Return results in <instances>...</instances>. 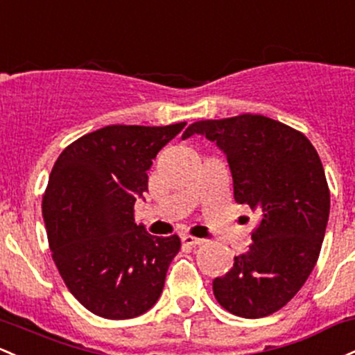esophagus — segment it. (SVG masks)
I'll list each match as a JSON object with an SVG mask.
<instances>
[{"instance_id":"1","label":"esophagus","mask_w":355,"mask_h":355,"mask_svg":"<svg viewBox=\"0 0 355 355\" xmlns=\"http://www.w3.org/2000/svg\"><path fill=\"white\" fill-rule=\"evenodd\" d=\"M182 243H184L185 246L196 248V246H202V244L205 243V239H200V237H193L190 234H184V236H182Z\"/></svg>"}]
</instances>
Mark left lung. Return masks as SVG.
<instances>
[{"label": "left lung", "instance_id": "left-lung-1", "mask_svg": "<svg viewBox=\"0 0 355 355\" xmlns=\"http://www.w3.org/2000/svg\"><path fill=\"white\" fill-rule=\"evenodd\" d=\"M204 135L224 151L237 204L259 212L248 252L212 282L217 302L237 317L275 313L315 268L330 212L320 157L305 135L261 114L197 121L182 135Z\"/></svg>", "mask_w": 355, "mask_h": 355}]
</instances>
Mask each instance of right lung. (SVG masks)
I'll return each instance as SVG.
<instances>
[{
    "label": "right lung",
    "instance_id": "add662e5",
    "mask_svg": "<svg viewBox=\"0 0 355 355\" xmlns=\"http://www.w3.org/2000/svg\"><path fill=\"white\" fill-rule=\"evenodd\" d=\"M185 124L101 128L53 165L42 202L49 246L69 291L94 315L135 318L162 295L180 237L136 225L135 202L148 190L158 151Z\"/></svg>",
    "mask_w": 355,
    "mask_h": 355
}]
</instances>
